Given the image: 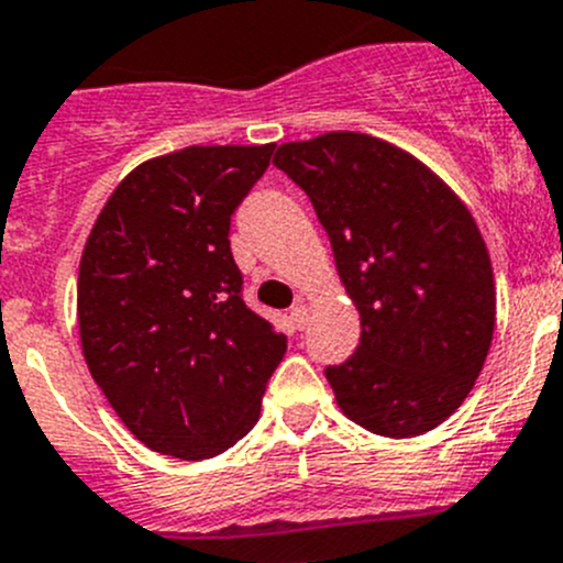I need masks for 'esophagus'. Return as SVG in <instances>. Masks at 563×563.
<instances>
[{
  "label": "esophagus",
  "mask_w": 563,
  "mask_h": 563,
  "mask_svg": "<svg viewBox=\"0 0 563 563\" xmlns=\"http://www.w3.org/2000/svg\"><path fill=\"white\" fill-rule=\"evenodd\" d=\"M290 318H292V323L298 325V329H303V325H307V320H309L307 303H296V307L290 309Z\"/></svg>",
  "instance_id": "34e87169"
}]
</instances>
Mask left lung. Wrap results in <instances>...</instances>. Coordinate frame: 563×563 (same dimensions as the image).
Instances as JSON below:
<instances>
[{
    "label": "left lung",
    "mask_w": 563,
    "mask_h": 563,
    "mask_svg": "<svg viewBox=\"0 0 563 563\" xmlns=\"http://www.w3.org/2000/svg\"><path fill=\"white\" fill-rule=\"evenodd\" d=\"M273 165L309 196L362 323L325 367L347 420L389 439L445 422L495 334V273L462 198L415 154L365 132L282 143Z\"/></svg>",
    "instance_id": "8db88e82"
}]
</instances>
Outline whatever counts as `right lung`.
Masks as SVG:
<instances>
[{
	"mask_svg": "<svg viewBox=\"0 0 563 563\" xmlns=\"http://www.w3.org/2000/svg\"><path fill=\"white\" fill-rule=\"evenodd\" d=\"M276 143L187 146L137 165L79 260L77 320L93 382L163 456L198 462L260 420L287 336L245 307L229 221Z\"/></svg>",
	"mask_w": 563,
	"mask_h": 563,
	"instance_id": "obj_1",
	"label": "right lung"
}]
</instances>
